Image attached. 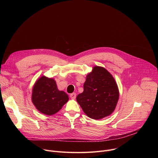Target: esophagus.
I'll return each mask as SVG.
<instances>
[{
	"label": "esophagus",
	"instance_id": "esophagus-1",
	"mask_svg": "<svg viewBox=\"0 0 158 158\" xmlns=\"http://www.w3.org/2000/svg\"><path fill=\"white\" fill-rule=\"evenodd\" d=\"M70 98L72 99H75L76 98V94L75 93H73L72 94H70Z\"/></svg>",
	"mask_w": 158,
	"mask_h": 158
}]
</instances>
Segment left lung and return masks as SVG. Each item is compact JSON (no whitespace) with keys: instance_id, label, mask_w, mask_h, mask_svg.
I'll return each mask as SVG.
<instances>
[{"instance_id":"8db88e82","label":"left lung","mask_w":158,"mask_h":158,"mask_svg":"<svg viewBox=\"0 0 158 158\" xmlns=\"http://www.w3.org/2000/svg\"><path fill=\"white\" fill-rule=\"evenodd\" d=\"M119 99L117 84L104 68L95 66L84 84L83 93L76 100L90 118L101 119L114 111Z\"/></svg>"}]
</instances>
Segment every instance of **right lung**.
I'll return each instance as SVG.
<instances>
[{"label": "right lung", "mask_w": 158, "mask_h": 158, "mask_svg": "<svg viewBox=\"0 0 158 158\" xmlns=\"http://www.w3.org/2000/svg\"><path fill=\"white\" fill-rule=\"evenodd\" d=\"M68 100V95L59 91L53 79L42 76L34 85L32 102L37 109L44 114L51 116L56 114Z\"/></svg>", "instance_id": "1"}]
</instances>
